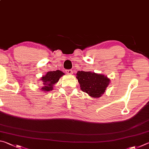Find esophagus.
<instances>
[{"instance_id":"1","label":"esophagus","mask_w":149,"mask_h":149,"mask_svg":"<svg viewBox=\"0 0 149 149\" xmlns=\"http://www.w3.org/2000/svg\"><path fill=\"white\" fill-rule=\"evenodd\" d=\"M65 72H66V73H67L68 74H72L73 73V71L72 69H67V70H66V71Z\"/></svg>"}]
</instances>
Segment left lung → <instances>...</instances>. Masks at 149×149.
Returning a JSON list of instances; mask_svg holds the SVG:
<instances>
[{"label":"left lung","mask_w":149,"mask_h":149,"mask_svg":"<svg viewBox=\"0 0 149 149\" xmlns=\"http://www.w3.org/2000/svg\"><path fill=\"white\" fill-rule=\"evenodd\" d=\"M77 79L80 89L92 97H101L110 82V80L105 75L92 72L78 71Z\"/></svg>","instance_id":"8db88e82"}]
</instances>
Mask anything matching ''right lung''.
I'll use <instances>...</instances> for the list:
<instances>
[{
	"label": "right lung",
	"instance_id": "obj_1",
	"mask_svg": "<svg viewBox=\"0 0 149 149\" xmlns=\"http://www.w3.org/2000/svg\"><path fill=\"white\" fill-rule=\"evenodd\" d=\"M64 74V73L59 70H57L56 71H49L47 72V74L41 78V80H42L43 86L41 88L42 91H49L53 90V86L58 82L59 78Z\"/></svg>",
	"mask_w": 149,
	"mask_h": 149
}]
</instances>
